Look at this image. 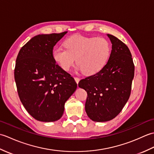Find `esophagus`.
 I'll return each mask as SVG.
<instances>
[{"label":"esophagus","mask_w":154,"mask_h":154,"mask_svg":"<svg viewBox=\"0 0 154 154\" xmlns=\"http://www.w3.org/2000/svg\"><path fill=\"white\" fill-rule=\"evenodd\" d=\"M74 79H75V81H76V83H78L79 82V80H80V79H79V77H74Z\"/></svg>","instance_id":"34e87169"}]
</instances>
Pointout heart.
I'll list each match as a JSON object with an SVG mask.
<instances>
[{
    "instance_id": "b5f03b06",
    "label": "heart",
    "mask_w": 154,
    "mask_h": 154,
    "mask_svg": "<svg viewBox=\"0 0 154 154\" xmlns=\"http://www.w3.org/2000/svg\"><path fill=\"white\" fill-rule=\"evenodd\" d=\"M65 49L57 48L52 51L54 61L64 71H68L76 58L77 69L85 75L97 73L105 66L111 54V44L104 38L74 35L64 41Z\"/></svg>"
}]
</instances>
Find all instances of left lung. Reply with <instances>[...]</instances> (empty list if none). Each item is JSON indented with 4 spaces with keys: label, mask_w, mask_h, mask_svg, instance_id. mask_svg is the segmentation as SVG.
<instances>
[{
    "label": "left lung",
    "mask_w": 154,
    "mask_h": 154,
    "mask_svg": "<svg viewBox=\"0 0 154 154\" xmlns=\"http://www.w3.org/2000/svg\"><path fill=\"white\" fill-rule=\"evenodd\" d=\"M112 43L110 56L102 70L81 79L78 85L87 91L85 111L94 122L114 119L128 100L134 76L129 48L116 37L107 34Z\"/></svg>",
    "instance_id": "obj_1"
}]
</instances>
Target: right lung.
Returning a JSON list of instances; mask_svg holds the SVG:
<instances>
[{
  "instance_id": "1",
  "label": "right lung",
  "mask_w": 154,
  "mask_h": 154,
  "mask_svg": "<svg viewBox=\"0 0 154 154\" xmlns=\"http://www.w3.org/2000/svg\"><path fill=\"white\" fill-rule=\"evenodd\" d=\"M67 32L35 35L16 58L14 79L19 98L28 112L41 122L60 119L65 103L77 89L75 79L52 57L54 47Z\"/></svg>"
}]
</instances>
